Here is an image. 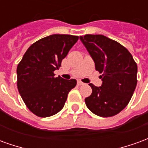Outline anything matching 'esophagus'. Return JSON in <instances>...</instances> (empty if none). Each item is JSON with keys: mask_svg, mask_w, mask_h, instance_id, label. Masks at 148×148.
Masks as SVG:
<instances>
[{"mask_svg": "<svg viewBox=\"0 0 148 148\" xmlns=\"http://www.w3.org/2000/svg\"><path fill=\"white\" fill-rule=\"evenodd\" d=\"M82 85H84V83L82 81H77V86H82Z\"/></svg>", "mask_w": 148, "mask_h": 148, "instance_id": "obj_1", "label": "esophagus"}]
</instances>
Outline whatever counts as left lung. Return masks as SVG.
Returning a JSON list of instances; mask_svg holds the SVG:
<instances>
[{"label":"left lung","mask_w":148,"mask_h":148,"mask_svg":"<svg viewBox=\"0 0 148 148\" xmlns=\"http://www.w3.org/2000/svg\"><path fill=\"white\" fill-rule=\"evenodd\" d=\"M101 75V86L90 83L92 93L85 99L95 115L109 117L127 106L137 84V64L124 46L103 35L80 36Z\"/></svg>","instance_id":"1"}]
</instances>
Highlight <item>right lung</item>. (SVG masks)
Returning <instances> with one entry per match:
<instances>
[{"label": "right lung", "mask_w": 148, "mask_h": 148, "mask_svg": "<svg viewBox=\"0 0 148 148\" xmlns=\"http://www.w3.org/2000/svg\"><path fill=\"white\" fill-rule=\"evenodd\" d=\"M78 39L77 36L55 34L29 47L16 69L17 88L24 104L39 117H48L60 111L75 79L55 77L54 71Z\"/></svg>", "instance_id": "right-lung-1"}]
</instances>
